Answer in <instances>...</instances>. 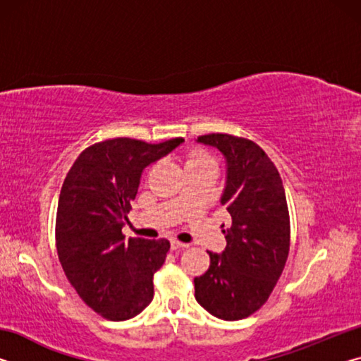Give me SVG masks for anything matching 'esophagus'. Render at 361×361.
Here are the masks:
<instances>
[{
	"mask_svg": "<svg viewBox=\"0 0 361 361\" xmlns=\"http://www.w3.org/2000/svg\"><path fill=\"white\" fill-rule=\"evenodd\" d=\"M188 243H183V242H178V240H170V248L172 250H181V248H186Z\"/></svg>",
	"mask_w": 361,
	"mask_h": 361,
	"instance_id": "obj_1",
	"label": "esophagus"
}]
</instances>
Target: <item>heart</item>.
Here are the masks:
<instances>
[{
  "label": "heart",
  "mask_w": 361,
  "mask_h": 361,
  "mask_svg": "<svg viewBox=\"0 0 361 361\" xmlns=\"http://www.w3.org/2000/svg\"><path fill=\"white\" fill-rule=\"evenodd\" d=\"M209 164H213V166H215V162L212 161L210 156H207L205 152L195 151V152H192L191 156H189L186 167H189V166H209Z\"/></svg>",
  "instance_id": "b5f03b06"
}]
</instances>
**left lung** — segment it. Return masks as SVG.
I'll return each mask as SVG.
<instances>
[{
    "label": "left lung",
    "instance_id": "8db88e82",
    "mask_svg": "<svg viewBox=\"0 0 361 361\" xmlns=\"http://www.w3.org/2000/svg\"><path fill=\"white\" fill-rule=\"evenodd\" d=\"M197 143L224 156L226 185L219 204L231 224L223 229L224 252H209V271L194 279L195 301L216 319L242 320L267 301L288 258L283 183L266 152L250 140L210 133Z\"/></svg>",
    "mask_w": 361,
    "mask_h": 361
}]
</instances>
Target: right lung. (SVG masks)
I'll return each mask as SVG.
<instances>
[{"label":"right lung","mask_w":361,"mask_h":361,"mask_svg":"<svg viewBox=\"0 0 361 361\" xmlns=\"http://www.w3.org/2000/svg\"><path fill=\"white\" fill-rule=\"evenodd\" d=\"M183 142L105 140L84 149L63 181L56 223L60 264L82 301L108 320L132 319L154 296L152 276L170 242L126 240L122 228L143 170Z\"/></svg>","instance_id":"right-lung-1"}]
</instances>
